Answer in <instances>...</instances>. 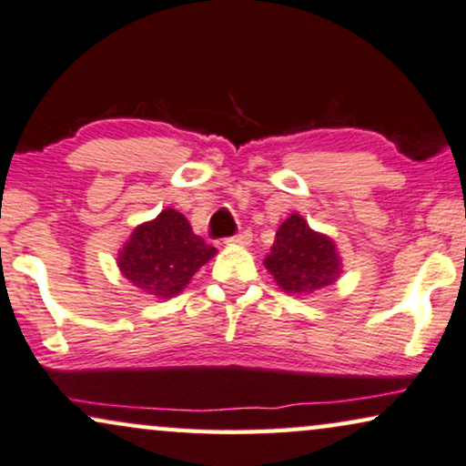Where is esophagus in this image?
I'll list each match as a JSON object with an SVG mask.
<instances>
[{
  "mask_svg": "<svg viewBox=\"0 0 466 466\" xmlns=\"http://www.w3.org/2000/svg\"><path fill=\"white\" fill-rule=\"evenodd\" d=\"M253 238V234L249 232V229H243V232L237 234V237H229L228 243H237V245H249Z\"/></svg>",
  "mask_w": 466,
  "mask_h": 466,
  "instance_id": "34e87169",
  "label": "esophagus"
}]
</instances>
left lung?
I'll return each instance as SVG.
<instances>
[{"instance_id": "obj_1", "label": "left lung", "mask_w": 466, "mask_h": 466, "mask_svg": "<svg viewBox=\"0 0 466 466\" xmlns=\"http://www.w3.org/2000/svg\"><path fill=\"white\" fill-rule=\"evenodd\" d=\"M275 281L290 294H311L331 286L341 273L331 238L311 229L301 215H290L275 234L264 260Z\"/></svg>"}]
</instances>
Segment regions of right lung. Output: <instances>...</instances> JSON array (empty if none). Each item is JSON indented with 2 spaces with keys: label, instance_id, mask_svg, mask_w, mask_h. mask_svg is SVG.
I'll return each mask as SVG.
<instances>
[{
  "label": "right lung",
  "instance_id": "obj_1",
  "mask_svg": "<svg viewBox=\"0 0 466 466\" xmlns=\"http://www.w3.org/2000/svg\"><path fill=\"white\" fill-rule=\"evenodd\" d=\"M217 253L193 234L178 210H163L155 221L135 228L117 258L122 275L144 292L158 299L176 297L193 273Z\"/></svg>",
  "mask_w": 466,
  "mask_h": 466
}]
</instances>
